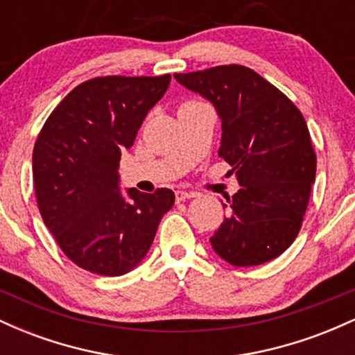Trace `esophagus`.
<instances>
[{
    "label": "esophagus",
    "instance_id": "esophagus-1",
    "mask_svg": "<svg viewBox=\"0 0 355 355\" xmlns=\"http://www.w3.org/2000/svg\"><path fill=\"white\" fill-rule=\"evenodd\" d=\"M193 197H195L193 191H185V190H177V191H175V198H177V202L189 200V198H193Z\"/></svg>",
    "mask_w": 355,
    "mask_h": 355
}]
</instances>
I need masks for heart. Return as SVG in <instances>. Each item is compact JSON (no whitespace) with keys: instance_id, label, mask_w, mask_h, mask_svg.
<instances>
[{"instance_id":"b5f03b06","label":"heart","mask_w":355,"mask_h":355,"mask_svg":"<svg viewBox=\"0 0 355 355\" xmlns=\"http://www.w3.org/2000/svg\"><path fill=\"white\" fill-rule=\"evenodd\" d=\"M187 103H193V101H191V100L190 101H185V103H183V105H187Z\"/></svg>"}]
</instances>
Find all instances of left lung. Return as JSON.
<instances>
[{
    "label": "left lung",
    "instance_id": "left-lung-1",
    "mask_svg": "<svg viewBox=\"0 0 355 355\" xmlns=\"http://www.w3.org/2000/svg\"><path fill=\"white\" fill-rule=\"evenodd\" d=\"M217 108L218 155L242 187L211 235L214 250L235 267L266 263L292 245L311 198L317 157L300 110L243 64L175 73Z\"/></svg>",
    "mask_w": 355,
    "mask_h": 355
}]
</instances>
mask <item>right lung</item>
<instances>
[{"mask_svg":"<svg viewBox=\"0 0 355 355\" xmlns=\"http://www.w3.org/2000/svg\"><path fill=\"white\" fill-rule=\"evenodd\" d=\"M172 76H96L78 85L44 121L33 182L44 225L73 263L98 275L132 270L152 245L175 193L118 189L121 152Z\"/></svg>","mask_w":355,"mask_h":355,"instance_id":"add662e5","label":"right lung"}]
</instances>
